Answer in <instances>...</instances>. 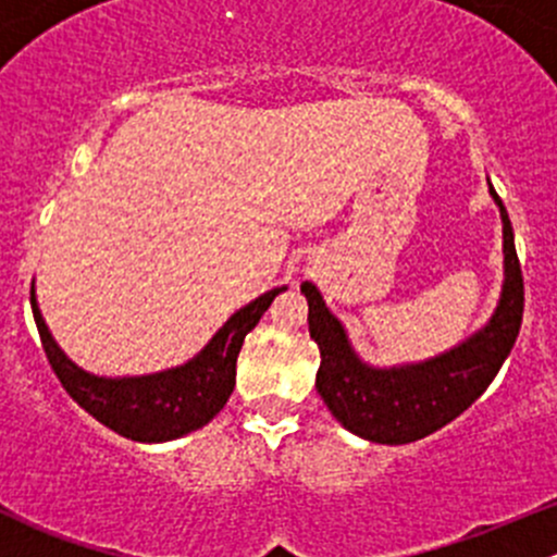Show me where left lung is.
Returning a JSON list of instances; mask_svg holds the SVG:
<instances>
[{"instance_id":"left-lung-1","label":"left lung","mask_w":557,"mask_h":557,"mask_svg":"<svg viewBox=\"0 0 557 557\" xmlns=\"http://www.w3.org/2000/svg\"><path fill=\"white\" fill-rule=\"evenodd\" d=\"M491 196L504 223L502 299L485 329L442 356L391 369L369 367L356 356L347 331L329 312L320 290L312 283H301L310 305V336L320 347L314 387L350 434L377 445L423 440L466 412L507 361L522 323V272L507 207L493 185Z\"/></svg>"}]
</instances>
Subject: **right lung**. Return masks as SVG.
Here are the masks:
<instances>
[{
  "label": "right lung",
  "instance_id": "add662e5",
  "mask_svg": "<svg viewBox=\"0 0 557 557\" xmlns=\"http://www.w3.org/2000/svg\"><path fill=\"white\" fill-rule=\"evenodd\" d=\"M280 290L285 288L267 290L234 312L207 342L205 350L188 363L143 377H99L72 363L45 325L37 307L35 283H32V312L55 377L88 414L126 440L170 442L207 425L226 407L237 383V356L247 331L256 329Z\"/></svg>",
  "mask_w": 557,
  "mask_h": 557
}]
</instances>
